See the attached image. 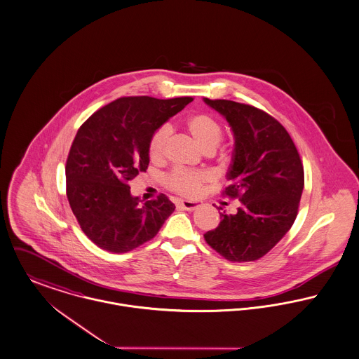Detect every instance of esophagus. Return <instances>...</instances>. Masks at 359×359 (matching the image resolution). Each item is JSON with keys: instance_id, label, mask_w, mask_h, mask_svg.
I'll return each mask as SVG.
<instances>
[{"instance_id": "1", "label": "esophagus", "mask_w": 359, "mask_h": 359, "mask_svg": "<svg viewBox=\"0 0 359 359\" xmlns=\"http://www.w3.org/2000/svg\"><path fill=\"white\" fill-rule=\"evenodd\" d=\"M176 206H177L179 209H183V210H194V209H196L198 206H201V202H199V201L177 199V201H176Z\"/></svg>"}]
</instances>
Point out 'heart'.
Returning <instances> with one entry per match:
<instances>
[{
	"label": "heart",
	"instance_id": "1",
	"mask_svg": "<svg viewBox=\"0 0 359 359\" xmlns=\"http://www.w3.org/2000/svg\"><path fill=\"white\" fill-rule=\"evenodd\" d=\"M186 130L203 151H212L222 138V126L210 113H195L186 120ZM170 137V128L163 126L156 130L149 140V156L160 161L165 156L166 144ZM210 180L209 173L189 168H173L165 175L166 187L184 196H195L201 193L205 183Z\"/></svg>",
	"mask_w": 359,
	"mask_h": 359
}]
</instances>
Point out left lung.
I'll return each instance as SVG.
<instances>
[{
	"label": "left lung",
	"instance_id": "obj_1",
	"mask_svg": "<svg viewBox=\"0 0 359 359\" xmlns=\"http://www.w3.org/2000/svg\"><path fill=\"white\" fill-rule=\"evenodd\" d=\"M205 102L220 111L235 135V151L222 190L238 198L236 215L220 213L217 228L208 231L206 243L231 262L259 259L276 246L298 216L304 191L299 151L273 116L229 100Z\"/></svg>",
	"mask_w": 359,
	"mask_h": 359
}]
</instances>
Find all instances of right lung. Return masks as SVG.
<instances>
[{"instance_id":"add662e5","label":"right lung","mask_w":359,"mask_h":359,"mask_svg":"<svg viewBox=\"0 0 359 359\" xmlns=\"http://www.w3.org/2000/svg\"><path fill=\"white\" fill-rule=\"evenodd\" d=\"M193 97H121L78 130L65 164L67 198L86 236L98 248L128 252L153 239L175 205L160 194L140 202L128 182L149 166V140Z\"/></svg>"}]
</instances>
